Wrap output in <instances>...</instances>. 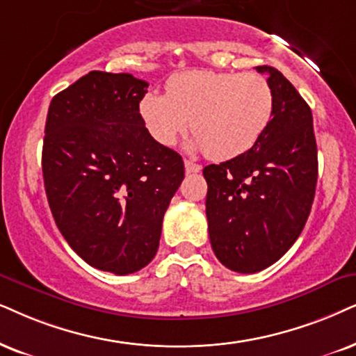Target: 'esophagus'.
<instances>
[{
    "instance_id": "1",
    "label": "esophagus",
    "mask_w": 356,
    "mask_h": 356,
    "mask_svg": "<svg viewBox=\"0 0 356 356\" xmlns=\"http://www.w3.org/2000/svg\"><path fill=\"white\" fill-rule=\"evenodd\" d=\"M184 164H186V172L187 174H197V172H200V170H202V165L192 163V161L186 159V161H184Z\"/></svg>"
}]
</instances>
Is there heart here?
<instances>
[{
    "instance_id": "b5f03b06",
    "label": "heart",
    "mask_w": 356,
    "mask_h": 356,
    "mask_svg": "<svg viewBox=\"0 0 356 356\" xmlns=\"http://www.w3.org/2000/svg\"><path fill=\"white\" fill-rule=\"evenodd\" d=\"M139 113L159 145H174L192 126V149L228 161L248 152L266 133L274 93L259 74L187 70L168 80L165 93H146Z\"/></svg>"
}]
</instances>
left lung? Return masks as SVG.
Wrapping results in <instances>:
<instances>
[{
	"instance_id": "8db88e82",
	"label": "left lung",
	"mask_w": 356,
	"mask_h": 356,
	"mask_svg": "<svg viewBox=\"0 0 356 356\" xmlns=\"http://www.w3.org/2000/svg\"><path fill=\"white\" fill-rule=\"evenodd\" d=\"M274 113L245 154L204 169L209 236L223 266L251 274L271 266L294 245L312 209L317 143L312 111L281 72L269 65Z\"/></svg>"
}]
</instances>
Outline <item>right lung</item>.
<instances>
[{
    "label": "right lung",
    "mask_w": 356,
    "mask_h": 356,
    "mask_svg": "<svg viewBox=\"0 0 356 356\" xmlns=\"http://www.w3.org/2000/svg\"><path fill=\"white\" fill-rule=\"evenodd\" d=\"M149 83L93 70L52 98L42 175L52 217L90 266L124 276L151 263L184 161L139 113Z\"/></svg>",
    "instance_id": "add662e5"
}]
</instances>
